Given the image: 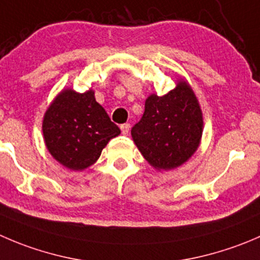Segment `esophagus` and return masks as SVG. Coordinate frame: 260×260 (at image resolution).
I'll return each mask as SVG.
<instances>
[{"label":"esophagus","mask_w":260,"mask_h":260,"mask_svg":"<svg viewBox=\"0 0 260 260\" xmlns=\"http://www.w3.org/2000/svg\"><path fill=\"white\" fill-rule=\"evenodd\" d=\"M120 129H122L123 135H128V133H129V129H131V125L128 124V123H125V124L120 125Z\"/></svg>","instance_id":"34e87169"}]
</instances>
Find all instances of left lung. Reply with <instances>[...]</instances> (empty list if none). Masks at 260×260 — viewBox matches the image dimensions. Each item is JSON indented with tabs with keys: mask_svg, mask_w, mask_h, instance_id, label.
Returning <instances> with one entry per match:
<instances>
[{
	"mask_svg": "<svg viewBox=\"0 0 260 260\" xmlns=\"http://www.w3.org/2000/svg\"><path fill=\"white\" fill-rule=\"evenodd\" d=\"M203 113L186 80L176 87L146 99L145 113L131 131L133 142L153 169L168 171L185 164L201 145Z\"/></svg>",
	"mask_w": 260,
	"mask_h": 260,
	"instance_id": "8db88e82",
	"label": "left lung"
}]
</instances>
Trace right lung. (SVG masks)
Masks as SVG:
<instances>
[{
  "mask_svg": "<svg viewBox=\"0 0 260 260\" xmlns=\"http://www.w3.org/2000/svg\"><path fill=\"white\" fill-rule=\"evenodd\" d=\"M42 129L52 157L74 171L94 165L108 142L120 135L92 89L82 94L63 89L45 110Z\"/></svg>",
  "mask_w": 260,
  "mask_h": 260,
  "instance_id": "right-lung-1",
  "label": "right lung"
}]
</instances>
